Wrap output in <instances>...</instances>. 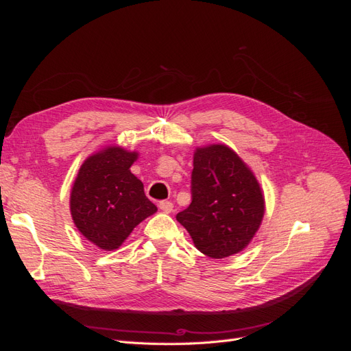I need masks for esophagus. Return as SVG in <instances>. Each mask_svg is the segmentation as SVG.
<instances>
[{
    "instance_id": "obj_1",
    "label": "esophagus",
    "mask_w": 351,
    "mask_h": 351,
    "mask_svg": "<svg viewBox=\"0 0 351 351\" xmlns=\"http://www.w3.org/2000/svg\"><path fill=\"white\" fill-rule=\"evenodd\" d=\"M159 209H161L162 212H165V214H169V212H173V208H174V205L171 204V202H168V200H162V202H159Z\"/></svg>"
}]
</instances>
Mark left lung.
<instances>
[{
    "label": "left lung",
    "instance_id": "1",
    "mask_svg": "<svg viewBox=\"0 0 351 351\" xmlns=\"http://www.w3.org/2000/svg\"><path fill=\"white\" fill-rule=\"evenodd\" d=\"M265 215L263 190L250 167L224 143L193 154L192 204L177 221L199 252L224 259L249 246Z\"/></svg>",
    "mask_w": 351,
    "mask_h": 351
}]
</instances>
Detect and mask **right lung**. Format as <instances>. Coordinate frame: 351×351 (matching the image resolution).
<instances>
[{"instance_id":"right-lung-1","label":"right lung","mask_w":351,"mask_h":351,"mask_svg":"<svg viewBox=\"0 0 351 351\" xmlns=\"http://www.w3.org/2000/svg\"><path fill=\"white\" fill-rule=\"evenodd\" d=\"M139 152L110 145L79 168L70 192V214L80 234L101 250L119 249L143 219L158 210L130 167Z\"/></svg>"}]
</instances>
